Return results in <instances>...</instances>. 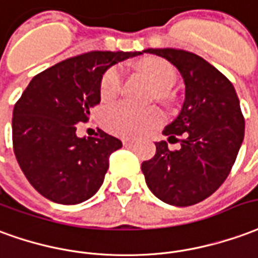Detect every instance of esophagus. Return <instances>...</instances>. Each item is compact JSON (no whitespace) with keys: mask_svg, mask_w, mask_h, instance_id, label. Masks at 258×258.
<instances>
[{"mask_svg":"<svg viewBox=\"0 0 258 258\" xmlns=\"http://www.w3.org/2000/svg\"><path fill=\"white\" fill-rule=\"evenodd\" d=\"M122 143H123V146H126V147H131V146H133V143H135V140H133V139H122Z\"/></svg>","mask_w":258,"mask_h":258,"instance_id":"obj_1","label":"esophagus"}]
</instances>
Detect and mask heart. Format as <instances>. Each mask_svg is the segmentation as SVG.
<instances>
[{
	"mask_svg": "<svg viewBox=\"0 0 258 258\" xmlns=\"http://www.w3.org/2000/svg\"><path fill=\"white\" fill-rule=\"evenodd\" d=\"M146 78L158 89L167 90L175 83L176 75L169 62L151 58L146 61L142 68ZM122 85V71L118 67L108 69L103 76L100 85V94L104 101H111L118 96ZM164 122V114L157 107L138 108L127 103L116 104L107 109L104 115V125L109 132L125 136V138H139L144 136Z\"/></svg>",
	"mask_w": 258,
	"mask_h": 258,
	"instance_id": "1",
	"label": "heart"
}]
</instances>
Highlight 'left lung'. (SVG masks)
<instances>
[{
    "label": "left lung",
    "mask_w": 258,
    "mask_h": 258,
    "mask_svg": "<svg viewBox=\"0 0 258 258\" xmlns=\"http://www.w3.org/2000/svg\"><path fill=\"white\" fill-rule=\"evenodd\" d=\"M179 71L184 101L164 135H186L180 149L171 151L157 142L155 155L142 164L146 183L161 202L186 207L211 196L236 160L244 138V119L235 87L217 68L193 52L149 48Z\"/></svg>",
    "instance_id": "obj_1"
}]
</instances>
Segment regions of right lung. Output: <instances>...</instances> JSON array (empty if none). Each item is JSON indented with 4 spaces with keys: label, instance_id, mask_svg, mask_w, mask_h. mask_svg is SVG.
Segmentation results:
<instances>
[{
    "label": "right lung",
    "instance_id": "add662e5",
    "mask_svg": "<svg viewBox=\"0 0 258 258\" xmlns=\"http://www.w3.org/2000/svg\"><path fill=\"white\" fill-rule=\"evenodd\" d=\"M140 51H90L69 58L34 76L12 114V140L19 167L33 187L58 204H79L96 195L105 178L119 139L98 129L78 138L100 103L104 74Z\"/></svg>",
    "mask_w": 258,
    "mask_h": 258
}]
</instances>
